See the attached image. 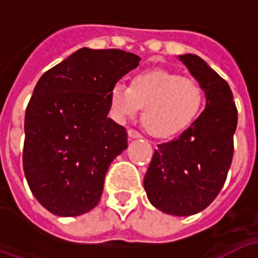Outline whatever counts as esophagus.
<instances>
[{
	"mask_svg": "<svg viewBox=\"0 0 258 258\" xmlns=\"http://www.w3.org/2000/svg\"><path fill=\"white\" fill-rule=\"evenodd\" d=\"M128 137L130 138H141L142 135L138 131H135V130H128Z\"/></svg>",
	"mask_w": 258,
	"mask_h": 258,
	"instance_id": "34e87169",
	"label": "esophagus"
}]
</instances>
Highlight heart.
<instances>
[{"label": "heart", "mask_w": 258, "mask_h": 258, "mask_svg": "<svg viewBox=\"0 0 258 258\" xmlns=\"http://www.w3.org/2000/svg\"><path fill=\"white\" fill-rule=\"evenodd\" d=\"M114 117L123 121L142 109V124L153 137L168 138L194 123L205 105L199 80L166 69L135 74L130 87L117 83L109 94Z\"/></svg>", "instance_id": "b5f03b06"}]
</instances>
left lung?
I'll list each match as a JSON object with an SVG mask.
<instances>
[{
    "instance_id": "obj_1",
    "label": "left lung",
    "mask_w": 258,
    "mask_h": 258,
    "mask_svg": "<svg viewBox=\"0 0 258 258\" xmlns=\"http://www.w3.org/2000/svg\"><path fill=\"white\" fill-rule=\"evenodd\" d=\"M203 85L206 107L178 138L157 145L144 178L148 199L171 216L205 210L220 194L233 156L238 110L225 80L198 55H179Z\"/></svg>"
}]
</instances>
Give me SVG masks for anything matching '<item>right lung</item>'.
I'll use <instances>...</instances> for the list:
<instances>
[{
	"label": "right lung",
	"instance_id": "right-lung-1",
	"mask_svg": "<svg viewBox=\"0 0 258 258\" xmlns=\"http://www.w3.org/2000/svg\"><path fill=\"white\" fill-rule=\"evenodd\" d=\"M140 56L81 48L42 74L25 116L23 170L48 211L76 217L101 199L107 168L127 149V131L107 117L109 94Z\"/></svg>",
	"mask_w": 258,
	"mask_h": 258
}]
</instances>
